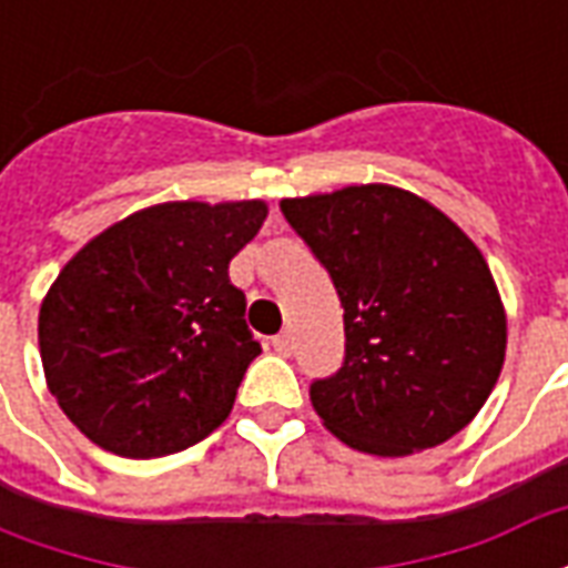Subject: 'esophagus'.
<instances>
[{
    "label": "esophagus",
    "instance_id": "1",
    "mask_svg": "<svg viewBox=\"0 0 568 568\" xmlns=\"http://www.w3.org/2000/svg\"><path fill=\"white\" fill-rule=\"evenodd\" d=\"M271 344L280 356H292V349H295V337H292V332H280L276 337H273Z\"/></svg>",
    "mask_w": 568,
    "mask_h": 568
}]
</instances>
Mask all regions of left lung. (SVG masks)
I'll return each instance as SVG.
<instances>
[{
	"label": "left lung",
	"instance_id": "8db88e82",
	"mask_svg": "<svg viewBox=\"0 0 568 568\" xmlns=\"http://www.w3.org/2000/svg\"><path fill=\"white\" fill-rule=\"evenodd\" d=\"M344 307V365L310 383L353 450L407 456L477 417L505 362V307L480 248L410 191L349 185L280 203Z\"/></svg>",
	"mask_w": 568,
	"mask_h": 568
}]
</instances>
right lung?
Here are the masks:
<instances>
[{"mask_svg": "<svg viewBox=\"0 0 568 568\" xmlns=\"http://www.w3.org/2000/svg\"><path fill=\"white\" fill-rule=\"evenodd\" d=\"M267 203L175 200L93 236L39 310L48 389L103 450L170 456L222 426L261 344L227 264Z\"/></svg>", "mask_w": 568, "mask_h": 568, "instance_id": "right-lung-1", "label": "right lung"}]
</instances>
